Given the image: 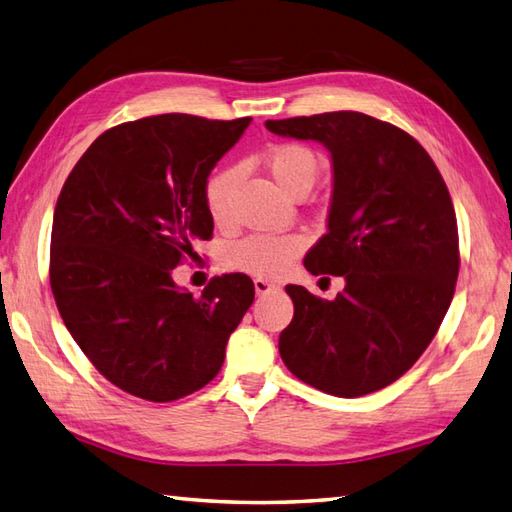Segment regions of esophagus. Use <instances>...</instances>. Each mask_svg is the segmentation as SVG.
Returning a JSON list of instances; mask_svg holds the SVG:
<instances>
[{
	"instance_id": "esophagus-1",
	"label": "esophagus",
	"mask_w": 512,
	"mask_h": 512,
	"mask_svg": "<svg viewBox=\"0 0 512 512\" xmlns=\"http://www.w3.org/2000/svg\"><path fill=\"white\" fill-rule=\"evenodd\" d=\"M254 289L258 296H265V294H269V291H274L278 287L274 283H269V280H265V278H254Z\"/></svg>"
}]
</instances>
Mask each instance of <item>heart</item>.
<instances>
[{"label":"heart","instance_id":"b5f03b06","mask_svg":"<svg viewBox=\"0 0 512 512\" xmlns=\"http://www.w3.org/2000/svg\"><path fill=\"white\" fill-rule=\"evenodd\" d=\"M267 170L274 181L291 196L309 192L318 179V156L300 143L274 145L265 156ZM238 181V168L216 170L205 183V205L212 221L225 225L232 214V192ZM302 247V234H252L227 249V263L234 269L247 271L258 278H274L285 274L291 260Z\"/></svg>","mask_w":512,"mask_h":512}]
</instances>
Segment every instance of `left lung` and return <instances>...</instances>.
Listing matches in <instances>:
<instances>
[{
	"instance_id": "left-lung-1",
	"label": "left lung",
	"mask_w": 512,
	"mask_h": 512,
	"mask_svg": "<svg viewBox=\"0 0 512 512\" xmlns=\"http://www.w3.org/2000/svg\"><path fill=\"white\" fill-rule=\"evenodd\" d=\"M265 128L331 152L329 232L305 267L344 278L333 300L285 287L294 318L280 333V358L298 380L338 398L389 387L429 347L455 294L460 238L442 174L411 134L362 112Z\"/></svg>"
}]
</instances>
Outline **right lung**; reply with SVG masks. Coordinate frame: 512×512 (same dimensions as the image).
<instances>
[{
	"label": "right lung",
	"instance_id": "obj_1",
	"mask_svg": "<svg viewBox=\"0 0 512 512\" xmlns=\"http://www.w3.org/2000/svg\"><path fill=\"white\" fill-rule=\"evenodd\" d=\"M249 121L156 114L114 125L61 187L52 296L79 349L125 393L172 402L203 389L254 302L245 274L212 278L201 298L172 280L212 238L207 176Z\"/></svg>",
	"mask_w": 512,
	"mask_h": 512
}]
</instances>
